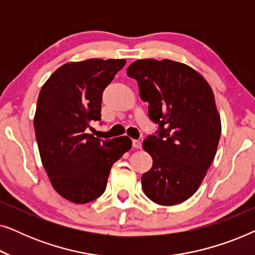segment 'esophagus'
I'll list each match as a JSON object with an SVG mask.
<instances>
[{"mask_svg":"<svg viewBox=\"0 0 255 255\" xmlns=\"http://www.w3.org/2000/svg\"><path fill=\"white\" fill-rule=\"evenodd\" d=\"M132 146H133L134 148H141V141L140 140H137V139H134V140H132Z\"/></svg>","mask_w":255,"mask_h":255,"instance_id":"obj_1","label":"esophagus"}]
</instances>
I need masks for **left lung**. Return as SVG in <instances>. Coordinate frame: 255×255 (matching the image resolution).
<instances>
[{
  "label": "left lung",
  "instance_id": "1",
  "mask_svg": "<svg viewBox=\"0 0 255 255\" xmlns=\"http://www.w3.org/2000/svg\"><path fill=\"white\" fill-rule=\"evenodd\" d=\"M127 74L137 80L149 120L158 124L142 144L153 159L142 190L156 204L182 203L196 193L217 151L222 125L214 93L196 71L167 59L137 60Z\"/></svg>",
  "mask_w": 255,
  "mask_h": 255
}]
</instances>
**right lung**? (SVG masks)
<instances>
[{
    "instance_id": "obj_1",
    "label": "right lung",
    "mask_w": 255,
    "mask_h": 255,
    "mask_svg": "<svg viewBox=\"0 0 255 255\" xmlns=\"http://www.w3.org/2000/svg\"><path fill=\"white\" fill-rule=\"evenodd\" d=\"M125 59H89L59 67L38 97L34 131L41 162L52 186L73 203H88L104 193L111 166L131 148L128 137L95 138L102 95Z\"/></svg>"
}]
</instances>
